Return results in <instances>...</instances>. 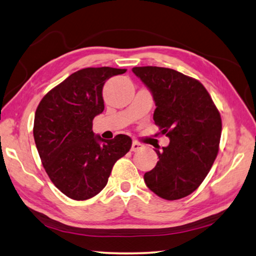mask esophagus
Instances as JSON below:
<instances>
[{"instance_id":"obj_1","label":"esophagus","mask_w":256,"mask_h":256,"mask_svg":"<svg viewBox=\"0 0 256 256\" xmlns=\"http://www.w3.org/2000/svg\"><path fill=\"white\" fill-rule=\"evenodd\" d=\"M144 146L142 144H140V142L133 141L131 150H132V151H134V152H136V151H138V150H141V149H144Z\"/></svg>"}]
</instances>
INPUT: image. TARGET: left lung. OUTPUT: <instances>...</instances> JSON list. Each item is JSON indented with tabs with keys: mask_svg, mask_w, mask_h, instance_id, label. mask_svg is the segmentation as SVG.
Listing matches in <instances>:
<instances>
[{
	"mask_svg": "<svg viewBox=\"0 0 256 256\" xmlns=\"http://www.w3.org/2000/svg\"><path fill=\"white\" fill-rule=\"evenodd\" d=\"M132 71L156 104L154 120L170 144L156 150L159 162L144 174L148 188L164 200L193 193L218 154L222 118L201 82L172 68L138 66Z\"/></svg>",
	"mask_w": 256,
	"mask_h": 256,
	"instance_id": "1",
	"label": "left lung"
}]
</instances>
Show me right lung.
<instances>
[{
  "label": "right lung",
  "mask_w": 256,
  "mask_h": 256,
  "mask_svg": "<svg viewBox=\"0 0 256 256\" xmlns=\"http://www.w3.org/2000/svg\"><path fill=\"white\" fill-rule=\"evenodd\" d=\"M125 72L82 68L47 92L37 107L34 138L42 164L56 188L73 200L97 196L114 164L131 149V138L125 134L104 140L92 132V120L105 108L104 84Z\"/></svg>",
  "instance_id": "add662e5"
}]
</instances>
